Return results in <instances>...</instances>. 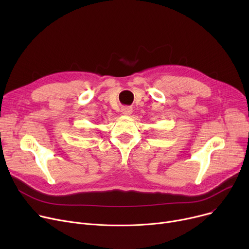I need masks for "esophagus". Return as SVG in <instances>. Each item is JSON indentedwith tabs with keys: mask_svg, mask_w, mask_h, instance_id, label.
Segmentation results:
<instances>
[{
	"mask_svg": "<svg viewBox=\"0 0 249 249\" xmlns=\"http://www.w3.org/2000/svg\"><path fill=\"white\" fill-rule=\"evenodd\" d=\"M121 112H122V114H123V115H125V116H129V115H131V114H132L133 109H132V107L126 106V107H123V108H122Z\"/></svg>",
	"mask_w": 249,
	"mask_h": 249,
	"instance_id": "esophagus-1",
	"label": "esophagus"
}]
</instances>
